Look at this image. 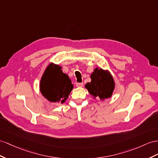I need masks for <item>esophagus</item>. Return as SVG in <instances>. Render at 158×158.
Returning a JSON list of instances; mask_svg holds the SVG:
<instances>
[{"instance_id":"obj_1","label":"esophagus","mask_w":158,"mask_h":158,"mask_svg":"<svg viewBox=\"0 0 158 158\" xmlns=\"http://www.w3.org/2000/svg\"><path fill=\"white\" fill-rule=\"evenodd\" d=\"M76 86L77 87H81L83 86V83H76Z\"/></svg>"}]
</instances>
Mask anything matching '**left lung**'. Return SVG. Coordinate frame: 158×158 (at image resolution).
Here are the masks:
<instances>
[{
	"label": "left lung",
	"instance_id": "1",
	"mask_svg": "<svg viewBox=\"0 0 158 158\" xmlns=\"http://www.w3.org/2000/svg\"><path fill=\"white\" fill-rule=\"evenodd\" d=\"M91 82L85 85V88L94 98L105 100L111 97L115 89V82L108 71L95 68L91 75Z\"/></svg>",
	"mask_w": 158,
	"mask_h": 158
}]
</instances>
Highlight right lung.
<instances>
[{"label":"right lung","mask_w":158,"mask_h":158,"mask_svg":"<svg viewBox=\"0 0 158 158\" xmlns=\"http://www.w3.org/2000/svg\"><path fill=\"white\" fill-rule=\"evenodd\" d=\"M73 89L69 76L63 73L61 67L50 63L44 71L40 81V91L50 102L63 103Z\"/></svg>","instance_id":"right-lung-1"}]
</instances>
